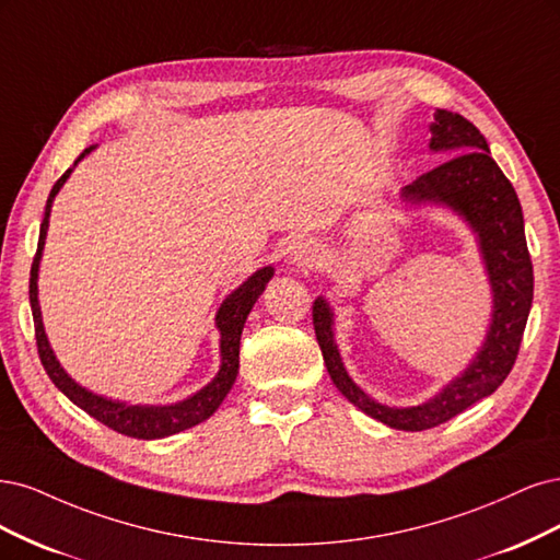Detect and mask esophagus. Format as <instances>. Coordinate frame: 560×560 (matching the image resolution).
Masks as SVG:
<instances>
[{
    "instance_id": "1",
    "label": "esophagus",
    "mask_w": 560,
    "mask_h": 560,
    "mask_svg": "<svg viewBox=\"0 0 560 560\" xmlns=\"http://www.w3.org/2000/svg\"><path fill=\"white\" fill-rule=\"evenodd\" d=\"M318 258H320L318 256V248L314 244H310V242H300L291 250V260L298 267H314L318 262Z\"/></svg>"
}]
</instances>
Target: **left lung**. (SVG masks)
Returning <instances> with one entry per match:
<instances>
[{"instance_id":"1","label":"left lung","mask_w":560,"mask_h":560,"mask_svg":"<svg viewBox=\"0 0 560 560\" xmlns=\"http://www.w3.org/2000/svg\"><path fill=\"white\" fill-rule=\"evenodd\" d=\"M430 132V149H448L456 155L421 174L411 186H405L402 197L411 202H446L463 213L479 234L495 306L489 337L475 363L425 405L409 409L378 405L351 382L341 365L330 330L332 316L328 304L318 298L312 310L318 347L339 393L368 417L409 432L446 423L498 390L516 363L533 304V260L523 230L521 202L510 178L491 158L489 143L470 120L444 109L435 114Z\"/></svg>"}]
</instances>
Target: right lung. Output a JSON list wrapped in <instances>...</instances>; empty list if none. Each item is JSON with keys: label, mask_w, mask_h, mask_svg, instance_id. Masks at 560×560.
<instances>
[{"label": "right lung", "mask_w": 560, "mask_h": 560, "mask_svg": "<svg viewBox=\"0 0 560 560\" xmlns=\"http://www.w3.org/2000/svg\"><path fill=\"white\" fill-rule=\"evenodd\" d=\"M85 153H90V149H85L79 155V160L85 158ZM69 174H71V170H67L58 178L56 186H52V190L48 195L44 221H42V230H39L37 254H34L32 269H30V304H32V318H34V337H37V351H39V358H42V365H44L46 374L50 376V382L56 384L71 402L81 407L83 411H88L90 417L97 419L106 428L120 432V435L137 438V440H160V438L176 435V432H182L186 428H192L197 423L207 421L211 413L219 409V405L223 402L228 390L232 388L234 378H237V372H240V339H242L246 316L250 312V306L256 304L258 295L265 291V283L272 279L275 269L262 267L260 272H256L248 281H244L237 288V291H234L221 304L219 314H215V323H219V330H221L223 363H221L219 376H215L213 382L209 386H205L200 393H195L192 398L178 402V405H172V407H132V405H122V402H112L106 398H100V395L81 388L77 382H71L67 372L60 368L56 355H52V351L48 347L46 332H44V326H42V312H39V300H37V272H39L42 248H44V240H46V230H48L50 205H52V197L58 195V190L62 188V184L67 182Z\"/></svg>", "instance_id": "obj_1"}]
</instances>
